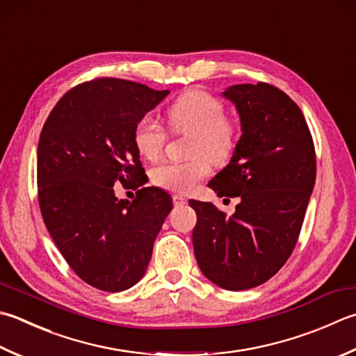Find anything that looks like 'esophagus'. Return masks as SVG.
<instances>
[{
    "label": "esophagus",
    "mask_w": 356,
    "mask_h": 356,
    "mask_svg": "<svg viewBox=\"0 0 356 356\" xmlns=\"http://www.w3.org/2000/svg\"><path fill=\"white\" fill-rule=\"evenodd\" d=\"M172 202H174V205H176V207H184V205L188 204V200L184 196H179V194H176V196L172 197Z\"/></svg>",
    "instance_id": "esophagus-1"
}]
</instances>
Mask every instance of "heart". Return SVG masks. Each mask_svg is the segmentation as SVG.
Listing matches in <instances>:
<instances>
[{
    "label": "heart",
    "mask_w": 356,
    "mask_h": 356,
    "mask_svg": "<svg viewBox=\"0 0 356 356\" xmlns=\"http://www.w3.org/2000/svg\"><path fill=\"white\" fill-rule=\"evenodd\" d=\"M225 109L219 99L202 89L186 90L166 111V120L176 134H191L185 162H166L152 170V182L177 194L191 193L207 174L210 162L222 166L232 160L238 129L224 117ZM168 134L154 118L143 117L134 128L137 151L154 162L162 156Z\"/></svg>",
    "instance_id": "1"
}]
</instances>
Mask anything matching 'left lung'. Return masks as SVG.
<instances>
[{
    "mask_svg": "<svg viewBox=\"0 0 356 356\" xmlns=\"http://www.w3.org/2000/svg\"><path fill=\"white\" fill-rule=\"evenodd\" d=\"M242 136L229 163L208 186L239 197L227 218L210 202L190 200L197 214L194 254L208 280L232 291L268 281L290 257L316 179L310 129L298 104L267 83L227 88Z\"/></svg>",
    "mask_w": 356,
    "mask_h": 356,
    "instance_id": "8db88e82",
    "label": "left lung"
}]
</instances>
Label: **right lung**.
<instances>
[{"instance_id": "obj_1", "label": "right lung", "mask_w": 356, "mask_h": 356, "mask_svg": "<svg viewBox=\"0 0 356 356\" xmlns=\"http://www.w3.org/2000/svg\"><path fill=\"white\" fill-rule=\"evenodd\" d=\"M168 94L128 80H92L67 90L41 129L43 220L76 276L99 290L123 291L142 280L172 210L168 193L143 186L134 143L138 120ZM117 183L136 187V199L118 200Z\"/></svg>"}]
</instances>
